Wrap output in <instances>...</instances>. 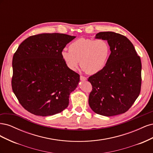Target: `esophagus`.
<instances>
[{"label":"esophagus","instance_id":"34e87169","mask_svg":"<svg viewBox=\"0 0 153 153\" xmlns=\"http://www.w3.org/2000/svg\"><path fill=\"white\" fill-rule=\"evenodd\" d=\"M80 80H81V81H85V80H87V78L85 77V76H80Z\"/></svg>","mask_w":153,"mask_h":153}]
</instances>
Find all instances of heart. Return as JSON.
I'll list each match as a JSON object with an SVG mask.
<instances>
[{
	"label": "heart",
	"instance_id": "obj_1",
	"mask_svg": "<svg viewBox=\"0 0 153 153\" xmlns=\"http://www.w3.org/2000/svg\"><path fill=\"white\" fill-rule=\"evenodd\" d=\"M110 47L105 39L80 38L69 46V51L61 52L62 59L67 67L75 71L79 64L86 73L93 75L105 68L110 55Z\"/></svg>",
	"mask_w": 153,
	"mask_h": 153
}]
</instances>
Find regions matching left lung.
Masks as SVG:
<instances>
[{
  "mask_svg": "<svg viewBox=\"0 0 153 153\" xmlns=\"http://www.w3.org/2000/svg\"><path fill=\"white\" fill-rule=\"evenodd\" d=\"M95 38L107 41L111 53L103 70L88 78L92 86L89 106L95 113L104 116L123 114L140 92V58L131 41L123 35L101 32Z\"/></svg>",
  "mask_w": 153,
  "mask_h": 153,
  "instance_id": "1",
  "label": "left lung"
}]
</instances>
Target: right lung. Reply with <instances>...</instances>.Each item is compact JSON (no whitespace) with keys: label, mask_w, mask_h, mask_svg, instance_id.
Here are the masks:
<instances>
[{"label":"right lung","mask_w":153,"mask_h":153,"mask_svg":"<svg viewBox=\"0 0 153 153\" xmlns=\"http://www.w3.org/2000/svg\"><path fill=\"white\" fill-rule=\"evenodd\" d=\"M75 36L59 33L32 36L13 57L12 89L21 105L36 115L48 116L68 107L80 75L69 69L61 52Z\"/></svg>","instance_id":"1"}]
</instances>
